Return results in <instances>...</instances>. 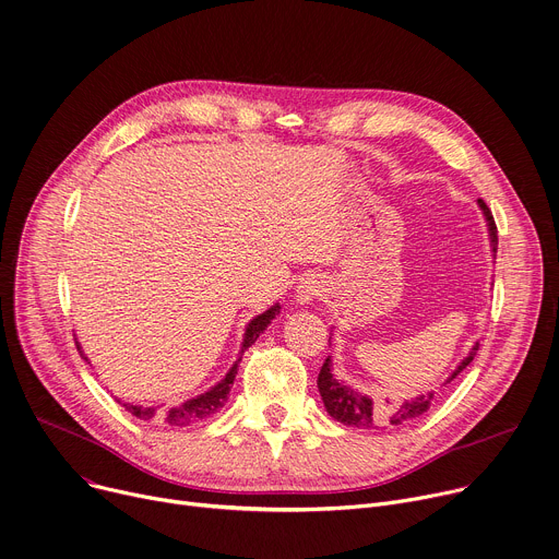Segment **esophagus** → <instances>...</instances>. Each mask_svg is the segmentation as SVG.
<instances>
[{"label":"esophagus","instance_id":"obj_1","mask_svg":"<svg viewBox=\"0 0 559 559\" xmlns=\"http://www.w3.org/2000/svg\"><path fill=\"white\" fill-rule=\"evenodd\" d=\"M322 293H324V286H322V282H320V280H316V277H306V280H301V282H299L295 299H297L299 304H308V301L318 299Z\"/></svg>","mask_w":559,"mask_h":559}]
</instances>
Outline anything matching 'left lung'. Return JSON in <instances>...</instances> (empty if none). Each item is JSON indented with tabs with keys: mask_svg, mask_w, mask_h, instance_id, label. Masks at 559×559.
I'll return each mask as SVG.
<instances>
[{
	"mask_svg": "<svg viewBox=\"0 0 559 559\" xmlns=\"http://www.w3.org/2000/svg\"><path fill=\"white\" fill-rule=\"evenodd\" d=\"M486 224H488V235H490V246H492V253H498V226H495V219L486 206L484 200H477ZM479 344H475L471 348V353L460 361V366L453 370V376L447 380V384H451L462 370L473 361V357L477 355ZM333 361L331 355L326 357V361L320 368V376H318V389L322 395V402L329 411V415L337 421H342L344 426H353V428H380V426H400L408 419H415L419 415H424L430 408L432 395L436 393H426V395H417L415 400H408L400 406H384L378 408L368 395L357 393L355 389L346 386L344 382L333 378V370H331Z\"/></svg>",
	"mask_w": 559,
	"mask_h": 559,
	"instance_id": "left-lung-1",
	"label": "left lung"
}]
</instances>
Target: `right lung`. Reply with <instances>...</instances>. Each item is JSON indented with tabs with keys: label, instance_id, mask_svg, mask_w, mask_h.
<instances>
[{
	"label": "right lung",
	"instance_id": "right-lung-1",
	"mask_svg": "<svg viewBox=\"0 0 559 559\" xmlns=\"http://www.w3.org/2000/svg\"><path fill=\"white\" fill-rule=\"evenodd\" d=\"M277 313H280V304L271 306L269 311H264L262 316H258L255 320L248 322L237 361L230 366L226 378H224L222 382H217L211 391H206V393H202V395H198V397H193V400H186V402H181V404H175V406H170V408H162V406H157V408H155V406H133V404H123V406H127V411H129L131 415L144 419V421H148V419H159V421H164V424H168V426H189V424H195V421H200V419L211 417V415L217 413V411L226 404V400H228V393H230V386H233V382H235L237 366H239V361H241L243 350H246L248 346H251V344H255V340L260 337V333L266 331V326L271 324V320H273ZM78 348H80V344H78ZM80 353H82V348H80ZM82 357H84V353H82ZM84 359H88V357H84ZM117 402H119V400H117Z\"/></svg>",
	"mask_w": 559,
	"mask_h": 559
}]
</instances>
